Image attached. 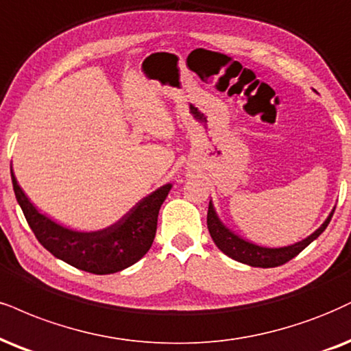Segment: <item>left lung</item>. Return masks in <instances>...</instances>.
<instances>
[{
  "label": "left lung",
  "mask_w": 351,
  "mask_h": 351,
  "mask_svg": "<svg viewBox=\"0 0 351 351\" xmlns=\"http://www.w3.org/2000/svg\"><path fill=\"white\" fill-rule=\"evenodd\" d=\"M335 208H332V211L326 218V221L315 229L313 234H309L306 239L295 242V244L291 245H285V247H263V245H257L254 244V242L242 239L241 236H237L234 231H231V229L219 219L211 200L208 206V216H206V224H208L211 239L215 241L218 249L221 250L223 254H226L228 257L234 258V261L245 263V265L250 267L271 268L283 265V263L291 261V258L296 257L302 249L308 247L311 242L317 239V237L324 232V229L328 226V223H330Z\"/></svg>",
  "instance_id": "left-lung-1"
}]
</instances>
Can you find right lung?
<instances>
[{
  "instance_id": "add662e5",
  "label": "right lung",
  "mask_w": 351,
  "mask_h": 351,
  "mask_svg": "<svg viewBox=\"0 0 351 351\" xmlns=\"http://www.w3.org/2000/svg\"><path fill=\"white\" fill-rule=\"evenodd\" d=\"M12 171V169H11ZM16 200L38 242L60 261L96 275H109L136 263L148 252L156 236L158 215L171 184L141 198L110 226L97 231H76L38 211L11 172Z\"/></svg>"
}]
</instances>
